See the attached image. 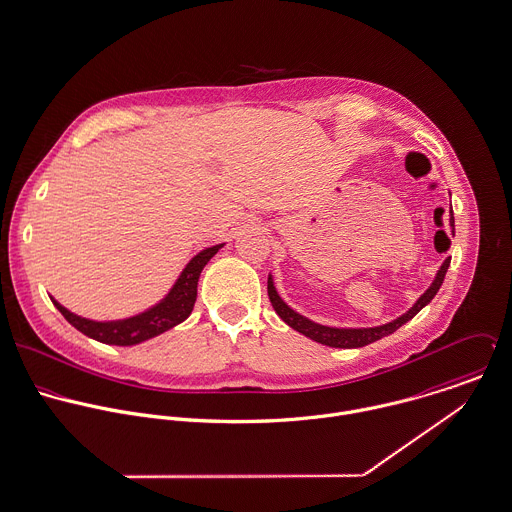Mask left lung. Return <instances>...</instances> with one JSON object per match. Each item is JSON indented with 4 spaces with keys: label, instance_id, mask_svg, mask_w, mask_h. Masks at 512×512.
<instances>
[{
    "label": "left lung",
    "instance_id": "8db88e82",
    "mask_svg": "<svg viewBox=\"0 0 512 512\" xmlns=\"http://www.w3.org/2000/svg\"><path fill=\"white\" fill-rule=\"evenodd\" d=\"M451 213V219H449V225L453 229V235H455V219H453V211ZM449 263L451 259L447 257L443 261V265L439 267L431 287L417 299V303L413 307L409 308L406 314H402L400 318L388 322V324H382V326H372V328H334V326H324V324H318V322H312L307 316L295 312L293 308L289 307L277 293L275 285H273V277L269 275V281H267V293H269V299H271V305L275 308V312L291 326L295 328L297 332L305 334L310 340L318 342V344H324V346H332V348H362L366 344H372L392 332H396L402 324H406L408 320H411L421 308L431 303V299L437 295L443 279H445V273L449 269Z\"/></svg>",
    "mask_w": 512,
    "mask_h": 512
}]
</instances>
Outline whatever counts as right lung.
I'll list each match as a JSON object with an SVG mask.
<instances>
[{
  "label": "right lung",
  "mask_w": 512,
  "mask_h": 512,
  "mask_svg": "<svg viewBox=\"0 0 512 512\" xmlns=\"http://www.w3.org/2000/svg\"><path fill=\"white\" fill-rule=\"evenodd\" d=\"M223 247V243L207 247L204 251H200L182 271V275L178 277V281L174 283V287L170 289V293L156 305V307L148 308L136 316L130 318H122V320H108V322H97V320H89L83 318L79 314H73L71 310L59 305L53 299V305L59 308V312L83 334H87L89 338H95L103 344H116V346H132V344H140L148 338H154L170 328H174L176 324L184 322L196 305V297H198V281L200 275L204 271L207 261Z\"/></svg>",
  "instance_id": "obj_1"
}]
</instances>
